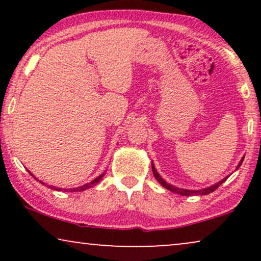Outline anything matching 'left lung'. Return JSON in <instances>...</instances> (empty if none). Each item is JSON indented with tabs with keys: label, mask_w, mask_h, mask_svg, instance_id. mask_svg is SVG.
<instances>
[{
	"label": "left lung",
	"mask_w": 261,
	"mask_h": 261,
	"mask_svg": "<svg viewBox=\"0 0 261 261\" xmlns=\"http://www.w3.org/2000/svg\"><path fill=\"white\" fill-rule=\"evenodd\" d=\"M244 158L245 156H242L241 158V160H240V163L238 164V166H237V169L235 170H238L239 167L241 166V164H242V162H244ZM152 171H153V174H154V177H155V179L159 181L160 183V185H162L163 188H165V189H167V190H170V191H172V192H174V194H178V195H181V196H196V195H208V194H210V192H213V191H215L217 188L220 187L221 184L222 183H224V181L227 180V178L229 177H226V178H223V179H221L220 181H217V183H215L214 185H212V187H208V188H204V189H201V190H189V189H181V188H178V187H174V185H172V184H170V183H167L166 180H164L163 178H162V176H160V174L158 173V171L155 170V167H154V164L152 163Z\"/></svg>",
	"instance_id": "obj_1"
}]
</instances>
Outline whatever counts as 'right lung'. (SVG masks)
Returning a JSON list of instances; mask_svg holds the SVG:
<instances>
[{"instance_id": "obj_1", "label": "right lung", "mask_w": 261, "mask_h": 261, "mask_svg": "<svg viewBox=\"0 0 261 261\" xmlns=\"http://www.w3.org/2000/svg\"><path fill=\"white\" fill-rule=\"evenodd\" d=\"M31 173V172H30ZM32 174V173H31ZM32 176H33V174H32ZM105 176V173H102V174H99V176L97 177V178H95L94 180L92 181H90V183H87V184H84V185H81V187H78V188H72V189H63L62 188H56V187H52V185H47L48 188H51L52 190H56V191H69V192H81V191H84V190H87V189H90V188H92V187H95L96 184L98 183L99 180L102 179V177ZM34 177V176H33ZM35 178V177H34ZM35 179H37V178H35ZM38 181H40V180H38ZM41 184H44V185H46L45 183H42V181H40Z\"/></svg>"}]
</instances>
